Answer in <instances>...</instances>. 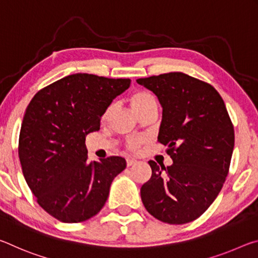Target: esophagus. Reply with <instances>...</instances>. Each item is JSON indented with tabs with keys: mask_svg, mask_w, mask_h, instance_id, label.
<instances>
[{
	"mask_svg": "<svg viewBox=\"0 0 258 258\" xmlns=\"http://www.w3.org/2000/svg\"><path fill=\"white\" fill-rule=\"evenodd\" d=\"M136 162H137L136 160H134V159H126V166L128 167H132L133 164H135Z\"/></svg>",
	"mask_w": 258,
	"mask_h": 258,
	"instance_id": "esophagus-1",
	"label": "esophagus"
}]
</instances>
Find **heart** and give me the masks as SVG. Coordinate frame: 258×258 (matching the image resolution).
Masks as SVG:
<instances>
[{
	"mask_svg": "<svg viewBox=\"0 0 258 258\" xmlns=\"http://www.w3.org/2000/svg\"><path fill=\"white\" fill-rule=\"evenodd\" d=\"M130 105L132 107L135 109L139 116L144 115L145 113L151 112V111H158V101L155 99L154 96H152L151 94L146 91H136L130 96L129 98ZM115 109V105H111L105 112L104 115V120H108L109 116L112 115V113ZM146 139L145 138H130L126 142V147L130 151L133 152H137L143 145L146 144Z\"/></svg>",
	"mask_w": 258,
	"mask_h": 258,
	"instance_id": "obj_1",
	"label": "heart"
}]
</instances>
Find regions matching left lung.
<instances>
[{"label": "left lung", "mask_w": 258, "mask_h": 258, "mask_svg": "<svg viewBox=\"0 0 258 258\" xmlns=\"http://www.w3.org/2000/svg\"><path fill=\"white\" fill-rule=\"evenodd\" d=\"M162 106L158 141L171 166L149 161L150 180L141 188L152 216L168 224L200 217L221 192L229 174L234 129L224 100L209 83L181 72L138 79Z\"/></svg>", "instance_id": "left-lung-1"}]
</instances>
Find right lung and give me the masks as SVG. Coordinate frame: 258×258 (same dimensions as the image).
<instances>
[{
    "label": "right lung",
    "mask_w": 258,
    "mask_h": 258,
    "mask_svg": "<svg viewBox=\"0 0 258 258\" xmlns=\"http://www.w3.org/2000/svg\"><path fill=\"white\" fill-rule=\"evenodd\" d=\"M130 79L77 73L41 89L25 112L18 154L36 201L64 223L87 221L100 212L113 179L124 170L121 157L88 161L86 136Z\"/></svg>",
    "instance_id": "obj_1"
}]
</instances>
